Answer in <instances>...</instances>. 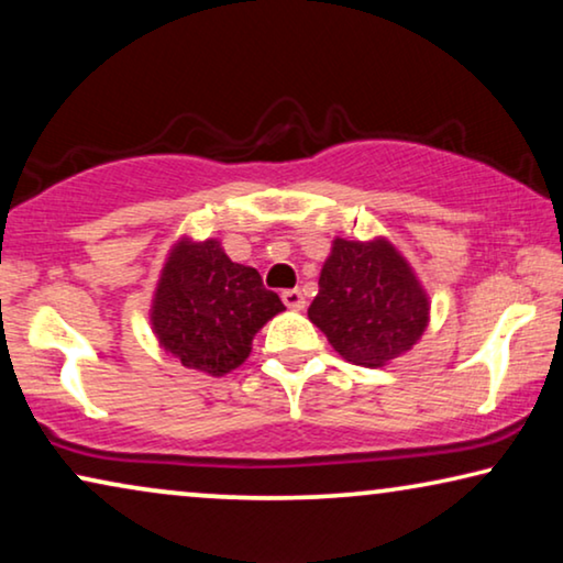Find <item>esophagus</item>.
Here are the masks:
<instances>
[{
	"label": "esophagus",
	"mask_w": 563,
	"mask_h": 563,
	"mask_svg": "<svg viewBox=\"0 0 563 563\" xmlns=\"http://www.w3.org/2000/svg\"><path fill=\"white\" fill-rule=\"evenodd\" d=\"M282 299H284V305L289 307V310H305V297H302V291H299V289H284Z\"/></svg>",
	"instance_id": "obj_1"
}]
</instances>
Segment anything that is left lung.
<instances>
[{"instance_id":"left-lung-1","label":"left lung","mask_w":563,"mask_h":563,"mask_svg":"<svg viewBox=\"0 0 563 563\" xmlns=\"http://www.w3.org/2000/svg\"><path fill=\"white\" fill-rule=\"evenodd\" d=\"M318 287L307 314L358 366H382L410 351L428 325L426 291L387 241L338 238Z\"/></svg>"}]
</instances>
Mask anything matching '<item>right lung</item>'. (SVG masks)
I'll return each instance as SVG.
<instances>
[{"label":"right lung","instance_id":"right-lung-1","mask_svg":"<svg viewBox=\"0 0 563 563\" xmlns=\"http://www.w3.org/2000/svg\"><path fill=\"white\" fill-rule=\"evenodd\" d=\"M256 268L233 264L218 241L181 243L153 299V328L184 366L212 376L241 366L266 320L282 312Z\"/></svg>","mask_w":563,"mask_h":563}]
</instances>
